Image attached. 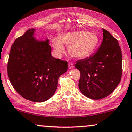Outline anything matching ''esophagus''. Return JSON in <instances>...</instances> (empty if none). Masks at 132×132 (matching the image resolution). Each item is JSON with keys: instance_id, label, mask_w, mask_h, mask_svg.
I'll return each instance as SVG.
<instances>
[{"instance_id": "1", "label": "esophagus", "mask_w": 132, "mask_h": 132, "mask_svg": "<svg viewBox=\"0 0 132 132\" xmlns=\"http://www.w3.org/2000/svg\"><path fill=\"white\" fill-rule=\"evenodd\" d=\"M73 68V63H69L68 64V68L69 69H71Z\"/></svg>"}]
</instances>
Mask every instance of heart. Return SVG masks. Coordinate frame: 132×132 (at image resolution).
I'll return each instance as SVG.
<instances>
[{
  "label": "heart",
  "mask_w": 132,
  "mask_h": 132,
  "mask_svg": "<svg viewBox=\"0 0 132 132\" xmlns=\"http://www.w3.org/2000/svg\"><path fill=\"white\" fill-rule=\"evenodd\" d=\"M99 37L96 33L84 30L65 32L59 38H54L51 45L59 56L65 51L63 45L68 46L69 53L76 59H82L90 55L97 47Z\"/></svg>",
  "instance_id": "b5f03b06"
}]
</instances>
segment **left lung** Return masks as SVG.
<instances>
[{"label":"left lung","instance_id":"left-lung-1","mask_svg":"<svg viewBox=\"0 0 132 132\" xmlns=\"http://www.w3.org/2000/svg\"><path fill=\"white\" fill-rule=\"evenodd\" d=\"M81 73L79 88L87 97L98 100L109 95L120 82L122 53L117 40L103 29V40L97 52L77 61Z\"/></svg>","mask_w":132,"mask_h":132}]
</instances>
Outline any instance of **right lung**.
Returning a JSON list of instances; mask_svg holds the SVG:
<instances>
[{
    "instance_id": "1",
    "label": "right lung",
    "mask_w": 132,
    "mask_h": 132,
    "mask_svg": "<svg viewBox=\"0 0 132 132\" xmlns=\"http://www.w3.org/2000/svg\"><path fill=\"white\" fill-rule=\"evenodd\" d=\"M36 29H30L15 40L8 63L11 84L22 97L35 102L50 99L60 76L68 70V62L51 55L49 40H37Z\"/></svg>"
}]
</instances>
